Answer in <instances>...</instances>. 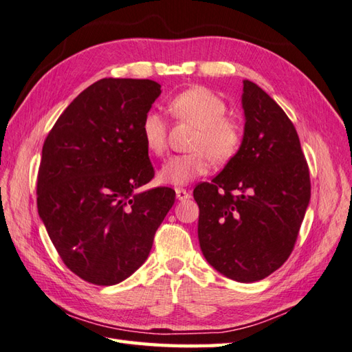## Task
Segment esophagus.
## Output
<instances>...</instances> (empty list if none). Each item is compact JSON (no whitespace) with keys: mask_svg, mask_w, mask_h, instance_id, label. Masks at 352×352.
<instances>
[{"mask_svg":"<svg viewBox=\"0 0 352 352\" xmlns=\"http://www.w3.org/2000/svg\"><path fill=\"white\" fill-rule=\"evenodd\" d=\"M176 197H177V200H186L191 197V192L184 190V188H176Z\"/></svg>","mask_w":352,"mask_h":352,"instance_id":"obj_1","label":"esophagus"}]
</instances>
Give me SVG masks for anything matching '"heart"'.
<instances>
[{"instance_id":"b5f03b06","label":"heart","mask_w":352,"mask_h":352,"mask_svg":"<svg viewBox=\"0 0 352 352\" xmlns=\"http://www.w3.org/2000/svg\"><path fill=\"white\" fill-rule=\"evenodd\" d=\"M170 110L177 119L188 120L199 126L192 142V153L175 155L162 164L158 181L181 186L209 173L210 158L226 162L236 155L242 142V131L236 122L228 119L224 100L206 87H191L170 100ZM146 149L160 156L167 147V122L164 116L149 110L140 123Z\"/></svg>"}]
</instances>
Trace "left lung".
<instances>
[{"mask_svg": "<svg viewBox=\"0 0 352 352\" xmlns=\"http://www.w3.org/2000/svg\"><path fill=\"white\" fill-rule=\"evenodd\" d=\"M239 151L194 188L199 242L210 267L241 283L272 274L292 253L310 201V176L286 113L244 80Z\"/></svg>", "mask_w": 352, "mask_h": 352, "instance_id": "8db88e82", "label": "left lung"}]
</instances>
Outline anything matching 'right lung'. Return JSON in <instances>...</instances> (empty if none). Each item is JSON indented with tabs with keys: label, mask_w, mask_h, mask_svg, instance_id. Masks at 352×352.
<instances>
[{
	"label": "right lung",
	"mask_w": 352,
	"mask_h": 352,
	"mask_svg": "<svg viewBox=\"0 0 352 352\" xmlns=\"http://www.w3.org/2000/svg\"><path fill=\"white\" fill-rule=\"evenodd\" d=\"M161 95L152 80L104 78L78 95L46 137L37 210L66 267L93 285L142 267L175 190H140L155 175L140 123Z\"/></svg>",
	"instance_id": "obj_1"
}]
</instances>
